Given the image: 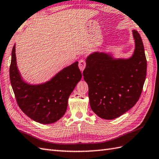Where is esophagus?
<instances>
[{"mask_svg": "<svg viewBox=\"0 0 159 159\" xmlns=\"http://www.w3.org/2000/svg\"><path fill=\"white\" fill-rule=\"evenodd\" d=\"M78 66H79V68H80V69L81 70V71H83L84 70L85 67H86V61H85L84 59H81L79 61Z\"/></svg>", "mask_w": 159, "mask_h": 159, "instance_id": "esophagus-1", "label": "esophagus"}]
</instances>
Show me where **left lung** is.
I'll return each mask as SVG.
<instances>
[{
	"mask_svg": "<svg viewBox=\"0 0 159 159\" xmlns=\"http://www.w3.org/2000/svg\"><path fill=\"white\" fill-rule=\"evenodd\" d=\"M132 32L135 49L128 59L94 52L86 60L83 75L88 85L90 107L102 119L120 117L136 104L141 95L147 62L140 35L136 30Z\"/></svg>",
	"mask_w": 159,
	"mask_h": 159,
	"instance_id": "8db88e82",
	"label": "left lung"
}]
</instances>
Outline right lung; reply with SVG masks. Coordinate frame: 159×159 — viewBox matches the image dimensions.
Segmentation results:
<instances>
[{
    "label": "right lung",
    "instance_id": "obj_1",
    "mask_svg": "<svg viewBox=\"0 0 159 159\" xmlns=\"http://www.w3.org/2000/svg\"><path fill=\"white\" fill-rule=\"evenodd\" d=\"M9 73L19 108L30 119L42 124L55 123L63 117L69 96L82 78L76 61L45 83L32 85L25 82L17 66L15 44L11 53Z\"/></svg>",
    "mask_w": 159,
    "mask_h": 159
}]
</instances>
